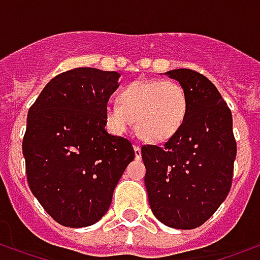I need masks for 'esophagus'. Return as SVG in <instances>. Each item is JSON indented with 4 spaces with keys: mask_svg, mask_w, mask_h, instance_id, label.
<instances>
[{
    "mask_svg": "<svg viewBox=\"0 0 260 260\" xmlns=\"http://www.w3.org/2000/svg\"><path fill=\"white\" fill-rule=\"evenodd\" d=\"M134 150H135V157L136 158H141L142 157V149L139 145H135L134 146Z\"/></svg>",
    "mask_w": 260,
    "mask_h": 260,
    "instance_id": "obj_1",
    "label": "esophagus"
}]
</instances>
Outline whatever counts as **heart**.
I'll return each instance as SVG.
<instances>
[{"instance_id": "obj_1", "label": "heart", "mask_w": 260, "mask_h": 260, "mask_svg": "<svg viewBox=\"0 0 260 260\" xmlns=\"http://www.w3.org/2000/svg\"><path fill=\"white\" fill-rule=\"evenodd\" d=\"M119 103L106 108V119L117 134H125L134 121L138 135L150 143H163L180 132L188 114L185 89L173 80H138L125 86Z\"/></svg>"}]
</instances>
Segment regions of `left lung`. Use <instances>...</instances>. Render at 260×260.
Instances as JSON below:
<instances>
[{
  "label": "left lung",
  "instance_id": "1",
  "mask_svg": "<svg viewBox=\"0 0 260 260\" xmlns=\"http://www.w3.org/2000/svg\"><path fill=\"white\" fill-rule=\"evenodd\" d=\"M167 75L185 89L188 114L180 132L161 146H142L145 185L158 221L192 230L212 217L231 189L237 156L233 115L206 76L186 68Z\"/></svg>",
  "mask_w": 260,
  "mask_h": 260
}]
</instances>
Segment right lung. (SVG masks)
<instances>
[{"label": "right lung", "mask_w": 260, "mask_h": 260, "mask_svg": "<svg viewBox=\"0 0 260 260\" xmlns=\"http://www.w3.org/2000/svg\"><path fill=\"white\" fill-rule=\"evenodd\" d=\"M119 74L75 68L48 82L27 113L22 142L30 191L65 227L97 223L135 158L126 138L106 131V108Z\"/></svg>", "instance_id": "obj_1"}]
</instances>
